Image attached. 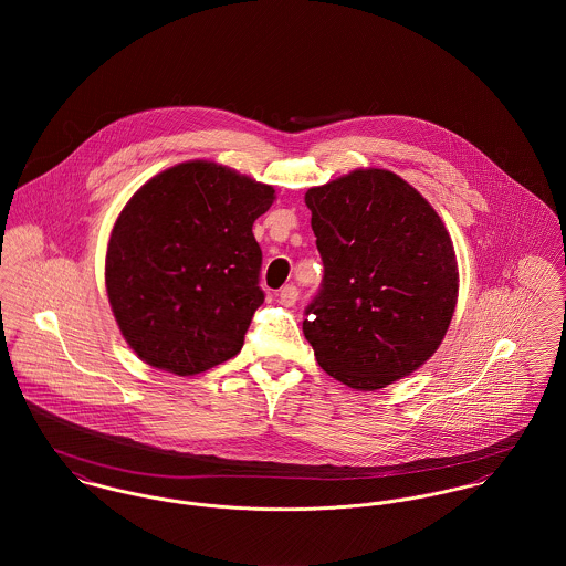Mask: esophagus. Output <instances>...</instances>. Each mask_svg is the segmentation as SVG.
<instances>
[{
    "label": "esophagus",
    "mask_w": 566,
    "mask_h": 566,
    "mask_svg": "<svg viewBox=\"0 0 566 566\" xmlns=\"http://www.w3.org/2000/svg\"><path fill=\"white\" fill-rule=\"evenodd\" d=\"M296 298H298V290H296L294 285L281 287V292H279V303H281L283 307H294Z\"/></svg>",
    "instance_id": "34e87169"
}]
</instances>
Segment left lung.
<instances>
[{
	"label": "left lung",
	"mask_w": 566,
	"mask_h": 566,
	"mask_svg": "<svg viewBox=\"0 0 566 566\" xmlns=\"http://www.w3.org/2000/svg\"><path fill=\"white\" fill-rule=\"evenodd\" d=\"M324 263L303 333L324 373L381 390L442 344L460 272L436 209L388 169H353L305 193Z\"/></svg>",
	"instance_id": "1"
}]
</instances>
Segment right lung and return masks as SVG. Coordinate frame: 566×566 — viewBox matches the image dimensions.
<instances>
[{
	"label": "right lung",
	"mask_w": 566,
	"mask_h": 566,
	"mask_svg": "<svg viewBox=\"0 0 566 566\" xmlns=\"http://www.w3.org/2000/svg\"><path fill=\"white\" fill-rule=\"evenodd\" d=\"M274 189L213 161H185L142 185L117 216L104 281L137 357L191 377L243 346L263 303L252 224Z\"/></svg>",
	"instance_id": "add662e5"
}]
</instances>
